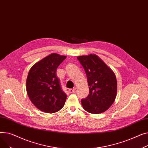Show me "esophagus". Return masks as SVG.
<instances>
[{"instance_id": "obj_1", "label": "esophagus", "mask_w": 148, "mask_h": 148, "mask_svg": "<svg viewBox=\"0 0 148 148\" xmlns=\"http://www.w3.org/2000/svg\"><path fill=\"white\" fill-rule=\"evenodd\" d=\"M75 91H76V88H71V89L69 90V93H73V92H75Z\"/></svg>"}]
</instances>
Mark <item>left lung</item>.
<instances>
[{
    "mask_svg": "<svg viewBox=\"0 0 148 148\" xmlns=\"http://www.w3.org/2000/svg\"><path fill=\"white\" fill-rule=\"evenodd\" d=\"M83 66L89 86V95L81 100L84 109L93 114L107 110L114 103L117 93L114 72L96 55L77 57Z\"/></svg>",
    "mask_w": 148,
    "mask_h": 148,
    "instance_id": "1",
    "label": "left lung"
}]
</instances>
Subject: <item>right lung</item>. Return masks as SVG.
I'll return each instance as SVG.
<instances>
[{
	"mask_svg": "<svg viewBox=\"0 0 148 148\" xmlns=\"http://www.w3.org/2000/svg\"><path fill=\"white\" fill-rule=\"evenodd\" d=\"M66 56L53 53L34 64L26 81V90L33 105L40 110L53 114L64 105L67 95L62 90L56 71Z\"/></svg>",
	"mask_w": 148,
	"mask_h": 148,
	"instance_id": "add662e5",
	"label": "right lung"
}]
</instances>
